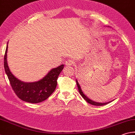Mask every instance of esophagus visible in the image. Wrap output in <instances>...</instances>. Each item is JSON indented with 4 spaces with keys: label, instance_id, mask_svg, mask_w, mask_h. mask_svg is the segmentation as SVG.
Instances as JSON below:
<instances>
[{
    "label": "esophagus",
    "instance_id": "obj_1",
    "mask_svg": "<svg viewBox=\"0 0 135 135\" xmlns=\"http://www.w3.org/2000/svg\"><path fill=\"white\" fill-rule=\"evenodd\" d=\"M73 63V62L72 60H68L66 61L65 65H66V66H69L72 65Z\"/></svg>",
    "mask_w": 135,
    "mask_h": 135
}]
</instances>
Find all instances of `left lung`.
<instances>
[{"instance_id": "left-lung-1", "label": "left lung", "mask_w": 135, "mask_h": 135, "mask_svg": "<svg viewBox=\"0 0 135 135\" xmlns=\"http://www.w3.org/2000/svg\"><path fill=\"white\" fill-rule=\"evenodd\" d=\"M76 83H77L78 90H79V93L80 94V95L82 96L83 98L85 99V100L86 102H87L88 103L91 104V105H95V106H103V105H106V104L110 103V102H111L112 101H112L108 102H106V103H100V102H95V101H93L92 100H91L89 98L88 96H86L85 94L83 92V91L82 90V89H81V87L80 86V84L79 83L77 79H76Z\"/></svg>"}]
</instances>
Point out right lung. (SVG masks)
<instances>
[{"mask_svg": "<svg viewBox=\"0 0 135 135\" xmlns=\"http://www.w3.org/2000/svg\"><path fill=\"white\" fill-rule=\"evenodd\" d=\"M7 44L4 57V68L15 93L19 99L26 102L37 103L45 100L56 88L57 79L64 65L52 69L46 75L37 82H25L15 77L10 70L7 61Z\"/></svg>", "mask_w": 135, "mask_h": 135, "instance_id": "add662e5", "label": "right lung"}]
</instances>
